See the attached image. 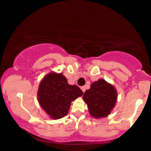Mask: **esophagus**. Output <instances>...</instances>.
<instances>
[{"instance_id": "esophagus-1", "label": "esophagus", "mask_w": 151, "mask_h": 151, "mask_svg": "<svg viewBox=\"0 0 151 151\" xmlns=\"http://www.w3.org/2000/svg\"><path fill=\"white\" fill-rule=\"evenodd\" d=\"M81 90H82V91L83 92V93H85V91H86V89H85V86H81Z\"/></svg>"}]
</instances>
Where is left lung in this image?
I'll use <instances>...</instances> for the list:
<instances>
[{
    "label": "left lung",
    "mask_w": 151,
    "mask_h": 151,
    "mask_svg": "<svg viewBox=\"0 0 151 151\" xmlns=\"http://www.w3.org/2000/svg\"><path fill=\"white\" fill-rule=\"evenodd\" d=\"M116 89L104 80L99 79L91 84L83 99L87 104L91 115L94 119L106 117L111 113L117 101Z\"/></svg>",
    "instance_id": "8db88e82"
}]
</instances>
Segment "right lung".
I'll return each instance as SVG.
<instances>
[{
    "label": "right lung",
    "instance_id": "obj_1",
    "mask_svg": "<svg viewBox=\"0 0 151 151\" xmlns=\"http://www.w3.org/2000/svg\"><path fill=\"white\" fill-rule=\"evenodd\" d=\"M83 94L78 86L69 85L62 73L50 72L40 81L37 98L50 119H60L67 114L72 101Z\"/></svg>",
    "mask_w": 151,
    "mask_h": 151
}]
</instances>
